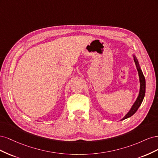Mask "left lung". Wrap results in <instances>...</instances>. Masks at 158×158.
Wrapping results in <instances>:
<instances>
[{
	"instance_id": "8db88e82",
	"label": "left lung",
	"mask_w": 158,
	"mask_h": 158,
	"mask_svg": "<svg viewBox=\"0 0 158 158\" xmlns=\"http://www.w3.org/2000/svg\"><path fill=\"white\" fill-rule=\"evenodd\" d=\"M133 57H134V60H135V64L136 66V69H137L138 73V76H139V80H140L139 94H138V96L135 101V102L134 103V104L132 105V106L131 109H130V111H129L125 114V116L121 119V121L125 120V119L132 116L133 114L136 112L138 109L139 108V107L140 106L143 99H144L145 92H146V80H145L144 76L142 73V71L140 69V64H139V63H138V61L135 55H133Z\"/></svg>"
}]
</instances>
